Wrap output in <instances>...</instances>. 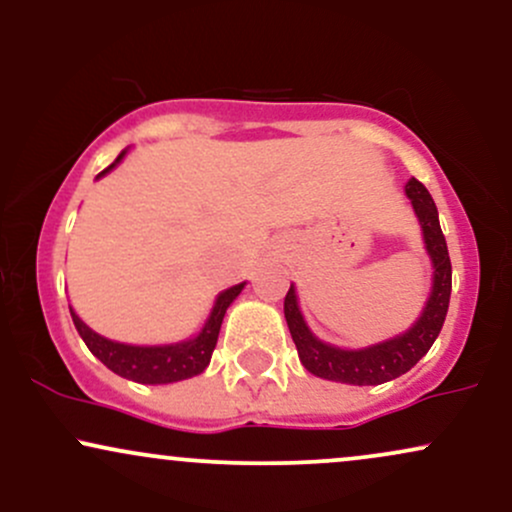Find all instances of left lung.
Masks as SVG:
<instances>
[{"label": "left lung", "instance_id": "1", "mask_svg": "<svg viewBox=\"0 0 512 512\" xmlns=\"http://www.w3.org/2000/svg\"><path fill=\"white\" fill-rule=\"evenodd\" d=\"M407 197L411 199L421 228H424L426 250L433 260V291L428 298L424 313L409 332L399 334L395 339H387L383 344L368 346V349L346 351L337 346L322 344L313 337V332L305 327L301 310L296 303L293 286L284 298V315L289 322L293 342H296L301 363L317 378L334 380L346 385H380L387 380H395L407 373L428 354L436 337L443 330L445 315H448L450 291H452V264L448 255L445 236L440 231L438 209L433 197L419 180L411 178L407 182Z\"/></svg>", "mask_w": 512, "mask_h": 512}]
</instances>
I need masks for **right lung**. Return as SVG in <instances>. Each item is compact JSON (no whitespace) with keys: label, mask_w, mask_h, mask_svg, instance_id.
<instances>
[{"label":"right lung","mask_w":512,"mask_h":512,"mask_svg":"<svg viewBox=\"0 0 512 512\" xmlns=\"http://www.w3.org/2000/svg\"><path fill=\"white\" fill-rule=\"evenodd\" d=\"M125 151L117 156L113 166H108L101 175L113 170L117 163L122 161ZM245 284L231 286L216 298L214 310H211L207 325L204 330L197 334L195 339L182 344H170V346H129V344H117L110 342V339L101 337L86 327L84 322L79 320L72 313L76 332L81 334L91 354L108 366L113 373L122 375V378L134 380V383L142 385H163V383H178V380H187L192 375H199L204 368L209 366L211 354H214L216 339H219V330L223 315H226V308L236 301V296L243 291Z\"/></svg>","instance_id":"obj_1"}]
</instances>
